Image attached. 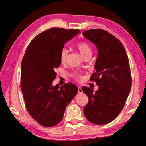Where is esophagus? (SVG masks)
Wrapping results in <instances>:
<instances>
[{
  "label": "esophagus",
  "instance_id": "1",
  "mask_svg": "<svg viewBox=\"0 0 146 146\" xmlns=\"http://www.w3.org/2000/svg\"><path fill=\"white\" fill-rule=\"evenodd\" d=\"M78 93H82L83 92V91H82V89L81 87H78Z\"/></svg>",
  "mask_w": 146,
  "mask_h": 146
}]
</instances>
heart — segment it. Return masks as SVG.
<instances>
[{"label": "heart", "mask_w": 146, "mask_h": 146, "mask_svg": "<svg viewBox=\"0 0 146 146\" xmlns=\"http://www.w3.org/2000/svg\"><path fill=\"white\" fill-rule=\"evenodd\" d=\"M76 47L77 49H78V50L80 52L83 58L88 55H91L92 54V48L89 44L86 42V41H82L77 42L76 44ZM68 54V51L66 48H62V50H61L60 54V60L61 63H66V60H67ZM75 77H76L77 80H81V77L78 76V75H76Z\"/></svg>", "instance_id": "obj_1"}]
</instances>
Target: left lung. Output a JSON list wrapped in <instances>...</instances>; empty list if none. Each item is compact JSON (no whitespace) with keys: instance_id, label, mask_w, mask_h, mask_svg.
I'll return each instance as SVG.
<instances>
[{"instance_id":"8db88e82","label":"left lung","mask_w":146,"mask_h":146,"mask_svg":"<svg viewBox=\"0 0 146 146\" xmlns=\"http://www.w3.org/2000/svg\"><path fill=\"white\" fill-rule=\"evenodd\" d=\"M82 34L98 48L96 72L90 80L99 86L95 92L90 88L82 87L89 99L83 112L88 121L104 125L117 117L130 93L131 76L129 58L121 41L107 31L91 29Z\"/></svg>"}]
</instances>
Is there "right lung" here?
I'll return each instance as SVG.
<instances>
[{
    "label": "right lung",
    "mask_w": 146,
    "mask_h": 146,
    "mask_svg": "<svg viewBox=\"0 0 146 146\" xmlns=\"http://www.w3.org/2000/svg\"><path fill=\"white\" fill-rule=\"evenodd\" d=\"M80 32L78 29L54 27L33 39L25 50L21 68V88L27 111L42 126L54 127L63 119L66 107L78 91L71 83L52 86L60 54L65 44Z\"/></svg>",
    "instance_id": "add662e5"
}]
</instances>
